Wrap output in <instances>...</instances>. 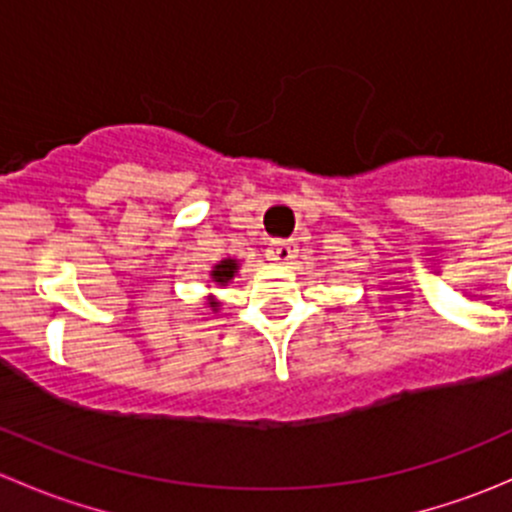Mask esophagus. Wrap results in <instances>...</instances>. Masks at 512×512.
<instances>
[{
	"mask_svg": "<svg viewBox=\"0 0 512 512\" xmlns=\"http://www.w3.org/2000/svg\"><path fill=\"white\" fill-rule=\"evenodd\" d=\"M267 257L277 265H289L297 257V245L292 240H275L267 247Z\"/></svg>",
	"mask_w": 512,
	"mask_h": 512,
	"instance_id": "obj_1",
	"label": "esophagus"
}]
</instances>
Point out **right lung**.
Masks as SVG:
<instances>
[{
    "mask_svg": "<svg viewBox=\"0 0 512 512\" xmlns=\"http://www.w3.org/2000/svg\"><path fill=\"white\" fill-rule=\"evenodd\" d=\"M235 265H237L235 260H223V262H220V265L213 270V280L220 282V285H223V282H227V280H232V275H235V270H237Z\"/></svg>",
    "mask_w": 512,
    "mask_h": 512,
    "instance_id": "1",
    "label": "right lung"
}]
</instances>
